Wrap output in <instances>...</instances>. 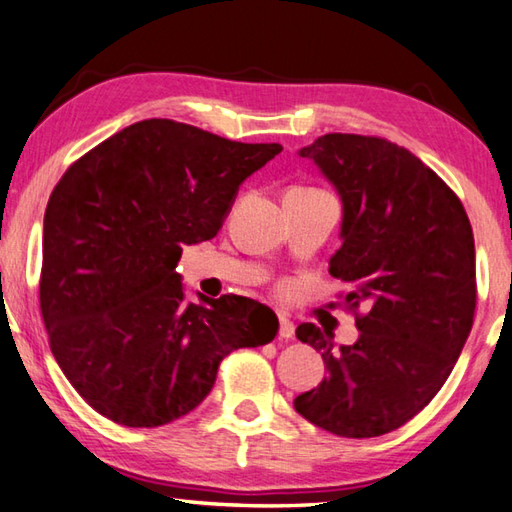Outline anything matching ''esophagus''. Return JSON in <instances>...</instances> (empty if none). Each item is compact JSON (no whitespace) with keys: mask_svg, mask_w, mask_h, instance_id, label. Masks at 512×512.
<instances>
[{"mask_svg":"<svg viewBox=\"0 0 512 512\" xmlns=\"http://www.w3.org/2000/svg\"><path fill=\"white\" fill-rule=\"evenodd\" d=\"M293 335H295V324L290 322L286 315H279V337L293 339Z\"/></svg>","mask_w":512,"mask_h":512,"instance_id":"esophagus-1","label":"esophagus"}]
</instances>
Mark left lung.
<instances>
[{"instance_id": "left-lung-1", "label": "left lung", "mask_w": 512, "mask_h": 512, "mask_svg": "<svg viewBox=\"0 0 512 512\" xmlns=\"http://www.w3.org/2000/svg\"><path fill=\"white\" fill-rule=\"evenodd\" d=\"M344 204L342 246L328 273L350 286L344 302L359 337L299 324L322 350L328 377L295 399L310 424L350 439L379 437L428 406L473 328L475 239L459 197L410 150L382 137L328 133L299 150Z\"/></svg>"}]
</instances>
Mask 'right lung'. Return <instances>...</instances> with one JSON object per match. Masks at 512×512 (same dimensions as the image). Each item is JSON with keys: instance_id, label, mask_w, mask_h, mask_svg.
<instances>
[{"instance_id": "add662e5", "label": "right lung", "mask_w": 512, "mask_h": 512, "mask_svg": "<svg viewBox=\"0 0 512 512\" xmlns=\"http://www.w3.org/2000/svg\"><path fill=\"white\" fill-rule=\"evenodd\" d=\"M279 153L144 119L59 179L44 215L39 306L59 368L99 415L128 428L175 422L204 402L226 355L273 342L268 306L239 295L186 302L175 268Z\"/></svg>"}]
</instances>
